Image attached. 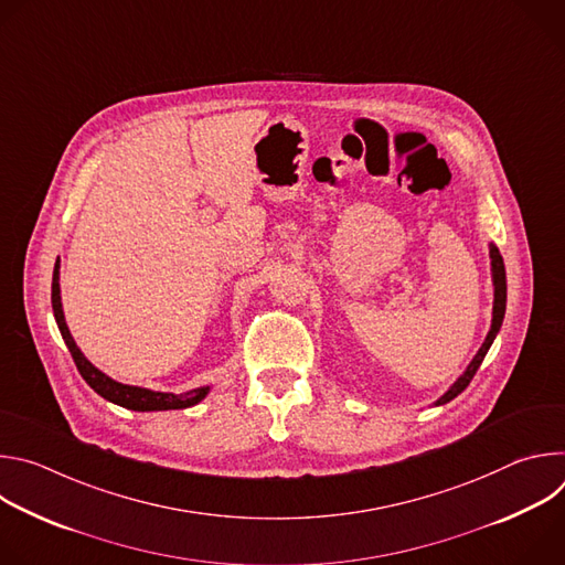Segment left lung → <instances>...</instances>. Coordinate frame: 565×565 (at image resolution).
Instances as JSON below:
<instances>
[{
    "mask_svg": "<svg viewBox=\"0 0 565 565\" xmlns=\"http://www.w3.org/2000/svg\"><path fill=\"white\" fill-rule=\"evenodd\" d=\"M490 259H492V284H494V308H492V327H490V333L486 338V342H482V347L478 349V353L473 355V360L469 362V366L465 369V373L449 386V391L445 395H440L436 399V407L438 405H445V402L454 399L458 393H462L467 388V384L471 382V377L476 375L478 366L482 364V360H486L492 342L497 340L499 331H501V324H503V317H505V301H508V281H505V264H503V257L499 253V248L494 244H490Z\"/></svg>",
    "mask_w": 565,
    "mask_h": 565,
    "instance_id": "obj_1",
    "label": "left lung"
}]
</instances>
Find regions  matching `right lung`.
<instances>
[{
    "label": "right lung",
    "instance_id": "add662e5",
    "mask_svg": "<svg viewBox=\"0 0 565 565\" xmlns=\"http://www.w3.org/2000/svg\"><path fill=\"white\" fill-rule=\"evenodd\" d=\"M51 303H53V315L57 321V329L62 333V340L79 371V375L85 377V382L105 399L114 402L118 407L131 409V412H168V409H188L199 405V402L207 395L210 386H199L185 393H166V391H151V388H142V386H131V384H122L111 380L109 375H105L100 369H96L85 355L83 351L77 349V344L73 342L68 327L64 321V310H62V299H60V259L55 262L53 268V284H51Z\"/></svg>",
    "mask_w": 565,
    "mask_h": 565
}]
</instances>
